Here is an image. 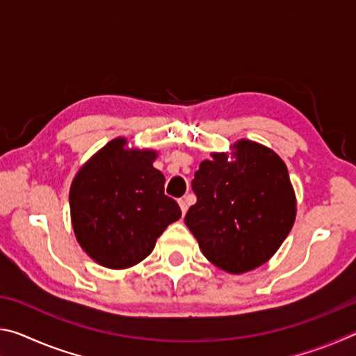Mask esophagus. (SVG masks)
<instances>
[{
  "label": "esophagus",
  "mask_w": 356,
  "mask_h": 356,
  "mask_svg": "<svg viewBox=\"0 0 356 356\" xmlns=\"http://www.w3.org/2000/svg\"><path fill=\"white\" fill-rule=\"evenodd\" d=\"M179 206H180V210H182V213L185 215L186 209H188V204H186L185 200H179Z\"/></svg>",
  "instance_id": "esophagus-1"
}]
</instances>
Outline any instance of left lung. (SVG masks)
<instances>
[{
    "mask_svg": "<svg viewBox=\"0 0 356 356\" xmlns=\"http://www.w3.org/2000/svg\"><path fill=\"white\" fill-rule=\"evenodd\" d=\"M226 154L204 160L191 180L196 204L185 225L210 262L245 273L272 257L291 232L297 212L287 168L262 144L238 141Z\"/></svg>",
    "mask_w": 356,
    "mask_h": 356,
    "instance_id": "left-lung-1",
    "label": "left lung"
}]
</instances>
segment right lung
<instances>
[{"instance_id":"add662e5","label":"right lung","mask_w":356,"mask_h":356,"mask_svg":"<svg viewBox=\"0 0 356 356\" xmlns=\"http://www.w3.org/2000/svg\"><path fill=\"white\" fill-rule=\"evenodd\" d=\"M116 138L84 165L70 186L72 226L81 248L108 268H127L152 252L161 232L180 218L165 195L154 150L125 149Z\"/></svg>"}]
</instances>
